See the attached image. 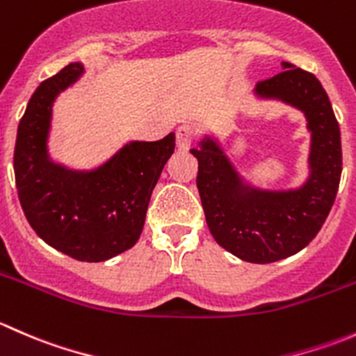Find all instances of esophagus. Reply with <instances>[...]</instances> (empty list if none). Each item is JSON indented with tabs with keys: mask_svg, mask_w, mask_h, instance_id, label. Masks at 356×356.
Returning a JSON list of instances; mask_svg holds the SVG:
<instances>
[{
	"mask_svg": "<svg viewBox=\"0 0 356 356\" xmlns=\"http://www.w3.org/2000/svg\"><path fill=\"white\" fill-rule=\"evenodd\" d=\"M175 141H177L179 149H182V152L189 149L195 141V129L189 124L179 125L177 131H175Z\"/></svg>",
	"mask_w": 356,
	"mask_h": 356,
	"instance_id": "1",
	"label": "esophagus"
}]
</instances>
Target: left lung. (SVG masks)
Listing matches in <instances>:
<instances>
[{"label":"left lung","instance_id":"obj_1","mask_svg":"<svg viewBox=\"0 0 356 356\" xmlns=\"http://www.w3.org/2000/svg\"><path fill=\"white\" fill-rule=\"evenodd\" d=\"M284 70L257 84L261 98H277L305 113L312 132L310 175L300 189L261 191L243 184L210 138L191 153L208 229L229 253L251 264H272L303 250L324 225L343 170L339 124L321 81L282 62Z\"/></svg>","mask_w":356,"mask_h":356}]
</instances>
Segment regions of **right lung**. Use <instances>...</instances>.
I'll list each match as a JSON object with an SVG mask.
<instances>
[{
    "label": "right lung",
    "mask_w": 356,
    "mask_h": 356,
    "mask_svg": "<svg viewBox=\"0 0 356 356\" xmlns=\"http://www.w3.org/2000/svg\"><path fill=\"white\" fill-rule=\"evenodd\" d=\"M81 74V63H70L38 86L20 118L13 170L25 218L42 241L75 260L105 261L138 243L175 136L129 143L92 172L53 163L46 149L51 105Z\"/></svg>",
    "instance_id": "obj_1"
}]
</instances>
